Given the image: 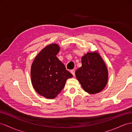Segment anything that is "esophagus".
<instances>
[{"instance_id":"esophagus-1","label":"esophagus","mask_w":132,"mask_h":132,"mask_svg":"<svg viewBox=\"0 0 132 132\" xmlns=\"http://www.w3.org/2000/svg\"><path fill=\"white\" fill-rule=\"evenodd\" d=\"M71 73L72 74V75L73 76H75V70H71Z\"/></svg>"}]
</instances>
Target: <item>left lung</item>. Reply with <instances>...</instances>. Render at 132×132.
I'll use <instances>...</instances> for the list:
<instances>
[{"label": "left lung", "instance_id": "1", "mask_svg": "<svg viewBox=\"0 0 132 132\" xmlns=\"http://www.w3.org/2000/svg\"><path fill=\"white\" fill-rule=\"evenodd\" d=\"M81 62L75 75L82 89L90 94L100 93L108 80V68L102 57L96 51L87 52L82 57Z\"/></svg>", "mask_w": 132, "mask_h": 132}]
</instances>
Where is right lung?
<instances>
[{
  "label": "right lung",
  "mask_w": 132,
  "mask_h": 132,
  "mask_svg": "<svg viewBox=\"0 0 132 132\" xmlns=\"http://www.w3.org/2000/svg\"><path fill=\"white\" fill-rule=\"evenodd\" d=\"M60 50L58 44L47 45L36 56L31 66L33 88L47 99L55 98L63 89L67 80L73 76L57 57Z\"/></svg>",
  "instance_id": "right-lung-1"
}]
</instances>
